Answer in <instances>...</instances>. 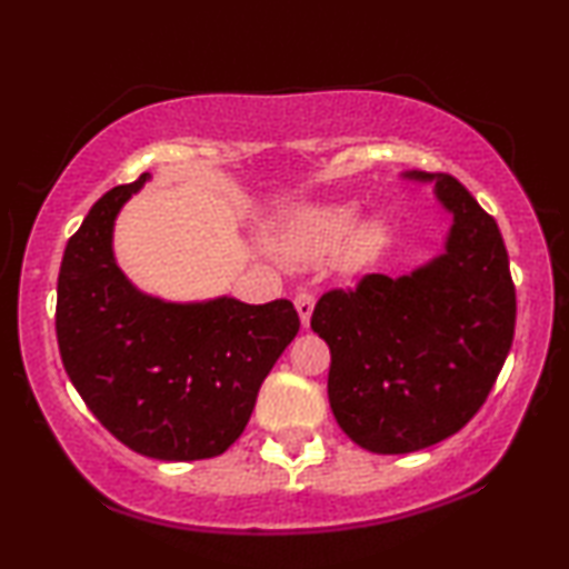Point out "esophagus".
<instances>
[{
    "label": "esophagus",
    "instance_id": "esophagus-1",
    "mask_svg": "<svg viewBox=\"0 0 569 569\" xmlns=\"http://www.w3.org/2000/svg\"><path fill=\"white\" fill-rule=\"evenodd\" d=\"M295 308H298L302 326H308L310 323V316H313V308H316V295L298 292V295H295Z\"/></svg>",
    "mask_w": 569,
    "mask_h": 569
}]
</instances>
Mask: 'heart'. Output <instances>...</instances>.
<instances>
[{
  "label": "heart",
  "mask_w": 569,
  "mask_h": 569,
  "mask_svg": "<svg viewBox=\"0 0 569 569\" xmlns=\"http://www.w3.org/2000/svg\"><path fill=\"white\" fill-rule=\"evenodd\" d=\"M357 222V209L347 204H333V207H316L306 209V212L295 217V220L287 224L282 236V251L292 259L300 261H316L323 259L337 251V248L345 243L352 232ZM380 240V228L378 224H365L355 232L352 246H349V253L362 256L368 253L372 246Z\"/></svg>",
  "instance_id": "1"
}]
</instances>
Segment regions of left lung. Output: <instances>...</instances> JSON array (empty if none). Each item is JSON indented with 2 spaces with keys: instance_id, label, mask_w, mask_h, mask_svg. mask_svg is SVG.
Returning <instances> with one entry per match:
<instances>
[{
  "instance_id": "obj_1",
  "label": "left lung",
  "mask_w": 569,
  "mask_h": 569,
  "mask_svg": "<svg viewBox=\"0 0 569 569\" xmlns=\"http://www.w3.org/2000/svg\"><path fill=\"white\" fill-rule=\"evenodd\" d=\"M446 253L415 274H365L316 302L310 326L331 349L329 401L370 453H411L450 438L487 401L516 333V284L495 217L448 173Z\"/></svg>"
}]
</instances>
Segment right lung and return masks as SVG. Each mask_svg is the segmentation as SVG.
Masks as SVG:
<instances>
[{
  "label": "right lung",
  "instance_id": "right-lung-1",
  "mask_svg": "<svg viewBox=\"0 0 569 569\" xmlns=\"http://www.w3.org/2000/svg\"><path fill=\"white\" fill-rule=\"evenodd\" d=\"M147 181L103 193L69 238L57 284V339L77 393L123 446L160 461L228 450L263 378L300 329L290 300L176 306L137 292L116 267L111 230Z\"/></svg>",
  "mask_w": 569,
  "mask_h": 569
}]
</instances>
